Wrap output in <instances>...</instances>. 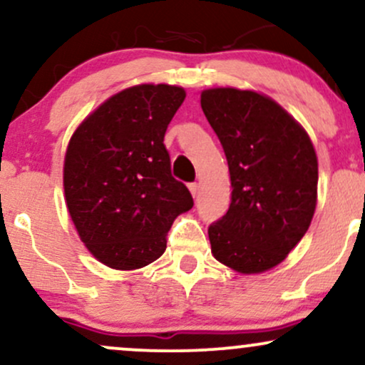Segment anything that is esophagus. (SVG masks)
<instances>
[{"instance_id":"esophagus-1","label":"esophagus","mask_w":365,"mask_h":365,"mask_svg":"<svg viewBox=\"0 0 365 365\" xmlns=\"http://www.w3.org/2000/svg\"><path fill=\"white\" fill-rule=\"evenodd\" d=\"M188 188H190L192 195L194 197H197V194H199V185H197V183H188Z\"/></svg>"}]
</instances>
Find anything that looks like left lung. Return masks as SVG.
Masks as SVG:
<instances>
[{
  "label": "left lung",
  "mask_w": 365,
  "mask_h": 365,
  "mask_svg": "<svg viewBox=\"0 0 365 365\" xmlns=\"http://www.w3.org/2000/svg\"><path fill=\"white\" fill-rule=\"evenodd\" d=\"M223 145L232 202L209 226L212 255L244 274L279 264L302 240L317 200V158L307 132L267 96L232 87L200 94Z\"/></svg>",
  "instance_id": "obj_1"
}]
</instances>
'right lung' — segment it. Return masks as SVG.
I'll use <instances>...</instances> for the list:
<instances>
[{
    "instance_id": "obj_1",
    "label": "right lung",
    "mask_w": 365,
    "mask_h": 365,
    "mask_svg": "<svg viewBox=\"0 0 365 365\" xmlns=\"http://www.w3.org/2000/svg\"><path fill=\"white\" fill-rule=\"evenodd\" d=\"M185 99L166 83L111 96L70 139L63 168L66 207L91 254L113 269L161 257L175 217L194 206L171 175L165 133Z\"/></svg>"
}]
</instances>
